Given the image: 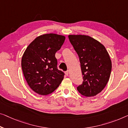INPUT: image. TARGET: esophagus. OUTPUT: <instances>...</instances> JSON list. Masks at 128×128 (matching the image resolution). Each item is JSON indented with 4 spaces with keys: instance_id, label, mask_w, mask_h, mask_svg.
I'll use <instances>...</instances> for the list:
<instances>
[{
    "instance_id": "1",
    "label": "esophagus",
    "mask_w": 128,
    "mask_h": 128,
    "mask_svg": "<svg viewBox=\"0 0 128 128\" xmlns=\"http://www.w3.org/2000/svg\"><path fill=\"white\" fill-rule=\"evenodd\" d=\"M66 76H68V75H69V72H68V70H67V71L66 72Z\"/></svg>"
}]
</instances>
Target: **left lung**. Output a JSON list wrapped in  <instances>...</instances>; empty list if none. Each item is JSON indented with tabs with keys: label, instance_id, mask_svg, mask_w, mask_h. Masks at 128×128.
Here are the masks:
<instances>
[{
	"label": "left lung",
	"instance_id": "1",
	"mask_svg": "<svg viewBox=\"0 0 128 128\" xmlns=\"http://www.w3.org/2000/svg\"><path fill=\"white\" fill-rule=\"evenodd\" d=\"M68 38L79 56L83 76L78 91L85 96H95L109 80L112 66L108 53L102 44L90 36L70 35Z\"/></svg>",
	"mask_w": 128,
	"mask_h": 128
}]
</instances>
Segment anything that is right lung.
Returning <instances> with one entry per match:
<instances>
[{"mask_svg": "<svg viewBox=\"0 0 128 128\" xmlns=\"http://www.w3.org/2000/svg\"><path fill=\"white\" fill-rule=\"evenodd\" d=\"M65 39L58 34H44L36 38L24 51L21 62L23 73L28 85L37 94H51L63 80L65 74L58 69L55 53Z\"/></svg>", "mask_w": 128, "mask_h": 128, "instance_id": "add662e5", "label": "right lung"}]
</instances>
